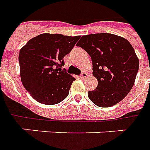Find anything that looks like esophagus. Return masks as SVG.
Wrapping results in <instances>:
<instances>
[{
  "mask_svg": "<svg viewBox=\"0 0 150 150\" xmlns=\"http://www.w3.org/2000/svg\"><path fill=\"white\" fill-rule=\"evenodd\" d=\"M87 77V73H85V72H83V73L81 74V79H84V78H86Z\"/></svg>",
  "mask_w": 150,
  "mask_h": 150,
  "instance_id": "34e87169",
  "label": "esophagus"
}]
</instances>
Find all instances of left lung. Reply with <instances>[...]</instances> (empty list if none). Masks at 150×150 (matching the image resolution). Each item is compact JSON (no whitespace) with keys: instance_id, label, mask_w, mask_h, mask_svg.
<instances>
[{"instance_id":"left-lung-1","label":"left lung","mask_w":150,"mask_h":150,"mask_svg":"<svg viewBox=\"0 0 150 150\" xmlns=\"http://www.w3.org/2000/svg\"><path fill=\"white\" fill-rule=\"evenodd\" d=\"M91 57L98 86L88 92L100 107L114 106L130 92L139 69V59L132 44L121 36L100 33L83 35L77 43Z\"/></svg>"}]
</instances>
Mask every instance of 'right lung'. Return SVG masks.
Returning a JSON list of instances; mask_svg holds the SVG:
<instances>
[{"label":"right lung","mask_w":150,"mask_h":150,"mask_svg":"<svg viewBox=\"0 0 150 150\" xmlns=\"http://www.w3.org/2000/svg\"><path fill=\"white\" fill-rule=\"evenodd\" d=\"M80 36L44 33L34 37L19 52L21 81L34 99L54 105L65 99L75 78L62 69L64 57Z\"/></svg>","instance_id":"right-lung-1"}]
</instances>
